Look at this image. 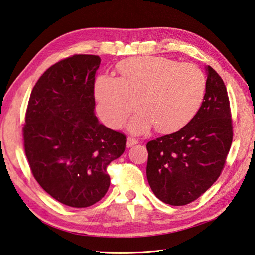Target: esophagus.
I'll return each mask as SVG.
<instances>
[{
	"mask_svg": "<svg viewBox=\"0 0 255 255\" xmlns=\"http://www.w3.org/2000/svg\"><path fill=\"white\" fill-rule=\"evenodd\" d=\"M137 143H138V140H137L136 138H133V137H128V138H127L126 144H127L128 148H130V147H132V145L137 144Z\"/></svg>",
	"mask_w": 255,
	"mask_h": 255,
	"instance_id": "1",
	"label": "esophagus"
}]
</instances>
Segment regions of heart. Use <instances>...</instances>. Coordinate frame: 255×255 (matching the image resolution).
<instances>
[{
    "label": "heart",
    "mask_w": 255,
    "mask_h": 255,
    "mask_svg": "<svg viewBox=\"0 0 255 255\" xmlns=\"http://www.w3.org/2000/svg\"><path fill=\"white\" fill-rule=\"evenodd\" d=\"M121 78L101 74L95 82L99 113L108 126L118 127L139 104L129 129L143 132L155 124L162 131L174 130L202 105L206 78L192 63L163 57L134 58L119 66Z\"/></svg>",
    "instance_id": "b5f03b06"
}]
</instances>
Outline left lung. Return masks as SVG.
<instances>
[{
	"instance_id": "left-lung-1",
	"label": "left lung",
	"mask_w": 255,
	"mask_h": 255,
	"mask_svg": "<svg viewBox=\"0 0 255 255\" xmlns=\"http://www.w3.org/2000/svg\"><path fill=\"white\" fill-rule=\"evenodd\" d=\"M202 105L185 126L147 143V178L154 195L172 206L194 202L217 181L232 142L229 97L223 79L206 67Z\"/></svg>"
}]
</instances>
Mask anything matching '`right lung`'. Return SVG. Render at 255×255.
I'll return each instance as SVG.
<instances>
[{"label": "right lung", "instance_id": "add662e5", "mask_svg": "<svg viewBox=\"0 0 255 255\" xmlns=\"http://www.w3.org/2000/svg\"><path fill=\"white\" fill-rule=\"evenodd\" d=\"M101 58L74 55L53 64L31 91L23 128L25 153L38 184L64 205L84 208L110 187L106 167L126 148L125 134L95 116Z\"/></svg>", "mask_w": 255, "mask_h": 255}]
</instances>
